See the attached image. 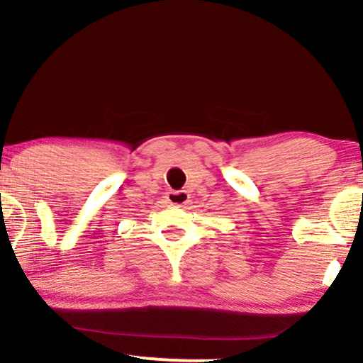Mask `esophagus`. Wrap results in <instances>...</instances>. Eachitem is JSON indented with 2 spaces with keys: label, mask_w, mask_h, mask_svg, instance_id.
Returning a JSON list of instances; mask_svg holds the SVG:
<instances>
[{
  "label": "esophagus",
  "mask_w": 363,
  "mask_h": 363,
  "mask_svg": "<svg viewBox=\"0 0 363 363\" xmlns=\"http://www.w3.org/2000/svg\"><path fill=\"white\" fill-rule=\"evenodd\" d=\"M190 201V195L188 191H170L167 195V203H170L172 206H185Z\"/></svg>",
  "instance_id": "1"
}]
</instances>
